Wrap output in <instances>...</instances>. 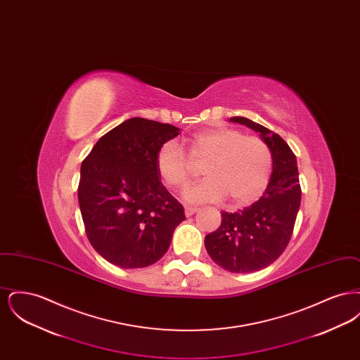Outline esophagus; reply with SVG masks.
Wrapping results in <instances>:
<instances>
[{
    "mask_svg": "<svg viewBox=\"0 0 360 360\" xmlns=\"http://www.w3.org/2000/svg\"><path fill=\"white\" fill-rule=\"evenodd\" d=\"M198 209L197 207H193V206H185V214L186 216H191V214H194L195 212H197Z\"/></svg>",
    "mask_w": 360,
    "mask_h": 360,
    "instance_id": "obj_1",
    "label": "esophagus"
}]
</instances>
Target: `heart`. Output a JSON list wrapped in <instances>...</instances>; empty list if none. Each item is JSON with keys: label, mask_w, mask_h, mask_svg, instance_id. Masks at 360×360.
Listing matches in <instances>:
<instances>
[{"label": "heart", "mask_w": 360, "mask_h": 360, "mask_svg": "<svg viewBox=\"0 0 360 360\" xmlns=\"http://www.w3.org/2000/svg\"><path fill=\"white\" fill-rule=\"evenodd\" d=\"M204 166L205 179L184 194L188 202H220L229 197L232 205L252 201L266 188L273 155L260 137L235 128H217L195 134L186 141V154L174 141L162 144L155 158L160 181L172 190L186 188L195 167Z\"/></svg>", "instance_id": "1"}]
</instances>
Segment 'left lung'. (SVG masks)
<instances>
[{
  "mask_svg": "<svg viewBox=\"0 0 360 360\" xmlns=\"http://www.w3.org/2000/svg\"><path fill=\"white\" fill-rule=\"evenodd\" d=\"M231 121L259 132L273 155V174L264 194L235 213L221 212L219 229L205 236L209 257L225 270L244 274L270 266L286 250L301 204V186L295 155L282 137L245 117Z\"/></svg>",
  "mask_w": 360,
  "mask_h": 360,
  "instance_id": "8db88e82",
  "label": "left lung"
}]
</instances>
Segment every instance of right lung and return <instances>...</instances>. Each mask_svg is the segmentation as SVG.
<instances>
[{"label": "right lung", "mask_w": 360, "mask_h": 360, "mask_svg": "<svg viewBox=\"0 0 360 360\" xmlns=\"http://www.w3.org/2000/svg\"><path fill=\"white\" fill-rule=\"evenodd\" d=\"M178 134L170 124L134 117L105 134L84 159L78 201L86 236L109 263L154 264L185 220L155 167L158 150Z\"/></svg>", "instance_id": "add662e5"}]
</instances>
